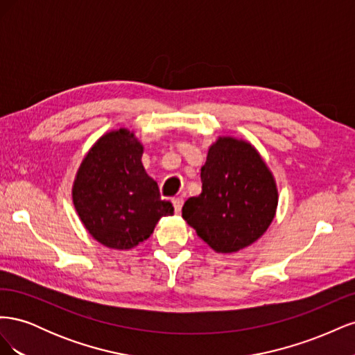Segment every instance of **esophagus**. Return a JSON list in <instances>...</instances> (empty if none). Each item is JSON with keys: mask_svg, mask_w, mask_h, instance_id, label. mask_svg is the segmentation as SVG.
Segmentation results:
<instances>
[{"mask_svg": "<svg viewBox=\"0 0 355 355\" xmlns=\"http://www.w3.org/2000/svg\"><path fill=\"white\" fill-rule=\"evenodd\" d=\"M182 206H184V198L182 197H178V198H173V207H175V211L179 214L180 210H182Z\"/></svg>", "mask_w": 355, "mask_h": 355, "instance_id": "obj_1", "label": "esophagus"}]
</instances>
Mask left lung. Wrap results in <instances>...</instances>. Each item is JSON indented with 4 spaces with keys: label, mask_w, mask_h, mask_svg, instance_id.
I'll list each match as a JSON object with an SVG mask.
<instances>
[{
    "label": "left lung",
    "mask_w": 355,
    "mask_h": 355,
    "mask_svg": "<svg viewBox=\"0 0 355 355\" xmlns=\"http://www.w3.org/2000/svg\"><path fill=\"white\" fill-rule=\"evenodd\" d=\"M201 194L182 207V218L216 253H235L259 240L272 223L277 182L262 155L234 136H219L201 167Z\"/></svg>",
    "instance_id": "1"
}]
</instances>
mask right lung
I'll use <instances>...</instances> for the list:
<instances>
[{
  "label": "right lung",
  "mask_w": 355,
  "mask_h": 355,
  "mask_svg": "<svg viewBox=\"0 0 355 355\" xmlns=\"http://www.w3.org/2000/svg\"><path fill=\"white\" fill-rule=\"evenodd\" d=\"M144 145L128 128L101 136L83 158L72 185L81 223L105 247L130 250L148 240L158 220L173 214L142 164Z\"/></svg>",
  "instance_id": "1"
}]
</instances>
